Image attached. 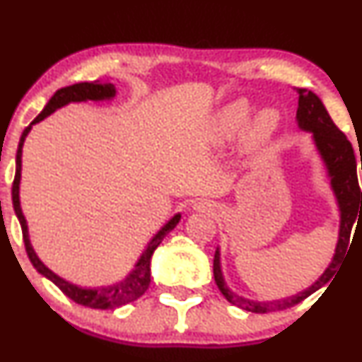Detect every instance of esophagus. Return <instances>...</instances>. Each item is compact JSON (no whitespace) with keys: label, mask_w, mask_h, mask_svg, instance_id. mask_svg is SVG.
<instances>
[{"label":"esophagus","mask_w":362,"mask_h":362,"mask_svg":"<svg viewBox=\"0 0 362 362\" xmlns=\"http://www.w3.org/2000/svg\"><path fill=\"white\" fill-rule=\"evenodd\" d=\"M194 209L199 211V213H211V211L216 209V204L211 201H206V199H199L194 204Z\"/></svg>","instance_id":"esophagus-1"}]
</instances>
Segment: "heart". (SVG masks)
Masks as SVG:
<instances>
[{
    "instance_id": "b5f03b06",
    "label": "heart",
    "mask_w": 362,
    "mask_h": 362,
    "mask_svg": "<svg viewBox=\"0 0 362 362\" xmlns=\"http://www.w3.org/2000/svg\"><path fill=\"white\" fill-rule=\"evenodd\" d=\"M253 105L245 98L230 102L219 109L214 114V117L209 122V136L213 138L214 143H224V141L231 139L236 132L245 126L248 119H250ZM279 126V112L274 109H264L257 112L255 117L252 119L250 126L247 129L245 139L247 143H255L267 136H271Z\"/></svg>"
}]
</instances>
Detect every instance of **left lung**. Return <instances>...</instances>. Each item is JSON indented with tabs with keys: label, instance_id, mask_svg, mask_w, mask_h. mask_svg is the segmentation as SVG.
Segmentation results:
<instances>
[{
	"label": "left lung",
	"instance_id": "left-lung-1",
	"mask_svg": "<svg viewBox=\"0 0 362 362\" xmlns=\"http://www.w3.org/2000/svg\"><path fill=\"white\" fill-rule=\"evenodd\" d=\"M298 93H300L296 112L298 127H300L301 131L311 132V134H313L315 146H317L320 156H322L323 163H325L328 178H330V187L332 190H334L335 199H337L340 211L339 242L337 247H335L334 259H332L330 265H328L325 272H323L310 288L294 294V296L276 301H253L235 294L233 291L228 288L226 282H224L221 271V259H219V248H216L213 265L216 284H218L223 296L226 298L231 305L238 306V308L242 310L252 311V313H269V311L291 308V306L306 300L310 294H313L315 291H318L322 286H325L327 282L334 277V274L337 272L340 264H342L349 247V238H351L352 226H354L357 216H359V218L362 216V192L359 189V182H357V165L352 144L349 143L346 134L335 126L334 120L328 115L325 105H323L322 100H320L313 91L306 88H298ZM359 204H361V206H358Z\"/></svg>",
	"mask_w": 362,
	"mask_h": 362
}]
</instances>
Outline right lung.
I'll return each instance as SVG.
<instances>
[{"mask_svg":"<svg viewBox=\"0 0 362 362\" xmlns=\"http://www.w3.org/2000/svg\"><path fill=\"white\" fill-rule=\"evenodd\" d=\"M117 90L112 83H102V81H85V83H76V85L64 86V88L57 90L56 93L52 95L51 100L47 102V105L44 107V110L40 112L37 117L32 120L30 126L25 127L22 132V138H20L18 149H16V172H15V180L13 187H11V199H13V209L16 218H18L20 226H22L23 233V243L25 250H27L28 259H30L32 265L37 269V272L42 274L44 277H47L49 281H52L54 284L59 288L62 293L68 298H71L74 303L83 306H88V308H97V310H112L119 308V306L127 305V303L138 300L139 296H143L149 288V282H151V269H149V264H151V255L153 252L156 250V247L163 242V238L167 236L173 228L177 226L178 221H180V214L173 216L170 221L161 228L158 233L149 240L148 247L144 248L143 255L139 257V260L136 262L134 269L127 274L120 282H115L112 286H105V288H80V286L73 284V282L62 279V277L54 274L51 269L45 267L42 260L37 257L34 247L30 245V238H28V226L27 219L22 213V207H20V177H22V148L25 143V138L30 132V129L34 124L44 120L47 115H51L52 112H56L61 107L68 105L71 102H86V100H110V98L115 97Z\"/></svg>","mask_w":362,"mask_h":362,"instance_id":"add662e5","label":"right lung"}]
</instances>
